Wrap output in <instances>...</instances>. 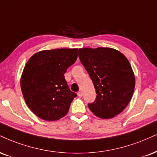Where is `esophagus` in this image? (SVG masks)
I'll return each instance as SVG.
<instances>
[{"label": "esophagus", "mask_w": 157, "mask_h": 157, "mask_svg": "<svg viewBox=\"0 0 157 157\" xmlns=\"http://www.w3.org/2000/svg\"><path fill=\"white\" fill-rule=\"evenodd\" d=\"M77 96H78L79 97H82V91H79V92H77Z\"/></svg>", "instance_id": "34e87169"}]
</instances>
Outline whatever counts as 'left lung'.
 Returning a JSON list of instances; mask_svg holds the SVG:
<instances>
[{"label":"left lung","mask_w":157,"mask_h":157,"mask_svg":"<svg viewBox=\"0 0 157 157\" xmlns=\"http://www.w3.org/2000/svg\"><path fill=\"white\" fill-rule=\"evenodd\" d=\"M78 55L97 94L88 107L100 118H114L126 108L135 90V77L129 60L109 48H81Z\"/></svg>","instance_id":"1"}]
</instances>
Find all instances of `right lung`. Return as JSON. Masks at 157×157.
<instances>
[{"label": "right lung", "mask_w": 157, "mask_h": 157, "mask_svg": "<svg viewBox=\"0 0 157 157\" xmlns=\"http://www.w3.org/2000/svg\"><path fill=\"white\" fill-rule=\"evenodd\" d=\"M77 48L42 50L28 60L20 79L26 105L41 119L54 121L67 114L77 94L71 91L64 77L75 63Z\"/></svg>", "instance_id": "right-lung-1"}]
</instances>
